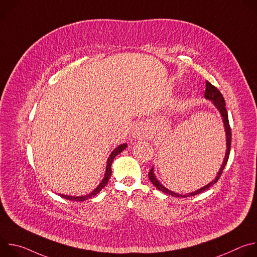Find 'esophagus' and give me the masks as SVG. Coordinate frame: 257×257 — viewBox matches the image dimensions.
I'll list each match as a JSON object with an SVG mask.
<instances>
[{
	"label": "esophagus",
	"mask_w": 257,
	"mask_h": 257,
	"mask_svg": "<svg viewBox=\"0 0 257 257\" xmlns=\"http://www.w3.org/2000/svg\"><path fill=\"white\" fill-rule=\"evenodd\" d=\"M133 136L135 137V138H139V139H141V138H144L145 136H146V130L142 127V126H136L135 127V129H134V131H133Z\"/></svg>",
	"instance_id": "esophagus-1"
}]
</instances>
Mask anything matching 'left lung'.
Listing matches in <instances>:
<instances>
[{
  "label": "left lung",
  "instance_id": "8db88e82",
  "mask_svg": "<svg viewBox=\"0 0 257 257\" xmlns=\"http://www.w3.org/2000/svg\"><path fill=\"white\" fill-rule=\"evenodd\" d=\"M204 96L205 98L207 99H210L212 100L213 104L216 106V108L219 111V113H221L222 117H223V122H224V126H225V131H226V136H227V151H226V156H225V160H224V163L221 167V169H219L217 175H216V178L211 181L209 184H207L206 186L192 192V193H189V194H185V195H181V194H178V193H175L173 191H170L168 190L167 188H165L161 183L157 180L155 174H154V171L153 169H151L150 173H149V178L150 180L152 181L153 184L161 191L165 192L166 194H170L172 196H175V197H188V196H194L196 194H199L201 192H203L204 190L208 189L210 186H212L214 183L217 182V180L219 179V177H221L227 163H228V160H229V156H230V150H231V140H232V133H231V127H230V123H229V118H228V112H227V108H226V102H225V99L223 97V94L221 93V91H219L215 86H213L211 83H209L208 81H206V87H205V92H204Z\"/></svg>",
  "mask_w": 257,
  "mask_h": 257
}]
</instances>
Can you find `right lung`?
Listing matches in <instances>:
<instances>
[{
	"label": "right lung",
	"mask_w": 257,
	"mask_h": 257,
	"mask_svg": "<svg viewBox=\"0 0 257 257\" xmlns=\"http://www.w3.org/2000/svg\"><path fill=\"white\" fill-rule=\"evenodd\" d=\"M127 148V144L126 143H124V144H121V145H119L117 149H115L114 151H113V153L111 154V156L108 157V159H107V163H106V170H105V174H104V177H103V179H102V181H101V183L100 184L96 187V189L94 190V191H92L90 194H88V195H86V196H77V197H74V196H67V195H64V194H60V196L61 197H63V198H66V199H68V200H74V201H83V200H85V199H88V198H90L91 196H94V195H96L106 184H107V182H108V180H109V177H111V175H112V163H113V161H114V159H115V157L116 156H118L120 153H122L125 149Z\"/></svg>",
	"instance_id": "right-lung-1"
}]
</instances>
